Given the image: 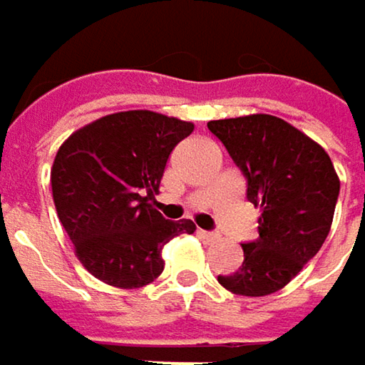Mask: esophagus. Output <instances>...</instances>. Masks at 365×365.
I'll return each mask as SVG.
<instances>
[{
	"label": "esophagus",
	"mask_w": 365,
	"mask_h": 365,
	"mask_svg": "<svg viewBox=\"0 0 365 365\" xmlns=\"http://www.w3.org/2000/svg\"><path fill=\"white\" fill-rule=\"evenodd\" d=\"M198 235H200L205 241H209V243H213V241H217V239H220V235H217V232H209V230H198Z\"/></svg>",
	"instance_id": "obj_1"
}]
</instances>
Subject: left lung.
<instances>
[{
	"mask_svg": "<svg viewBox=\"0 0 365 365\" xmlns=\"http://www.w3.org/2000/svg\"><path fill=\"white\" fill-rule=\"evenodd\" d=\"M207 126L245 175L247 200L262 211L259 237L243 243V264L217 281L239 296H268L322 250L340 180L328 152L277 115L211 120Z\"/></svg>",
	"mask_w": 365,
	"mask_h": 365,
	"instance_id": "left-lung-1",
	"label": "left lung"
}]
</instances>
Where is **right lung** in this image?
Returning <instances> with one entry per match:
<instances>
[{
	"label": "right lung",
	"instance_id": "right-lung-1",
	"mask_svg": "<svg viewBox=\"0 0 365 365\" xmlns=\"http://www.w3.org/2000/svg\"><path fill=\"white\" fill-rule=\"evenodd\" d=\"M192 122L148 110L118 111L76 130L56 152L50 183L78 259L113 287H143L163 270V247L196 230L154 209L169 154Z\"/></svg>",
	"mask_w": 365,
	"mask_h": 365
}]
</instances>
